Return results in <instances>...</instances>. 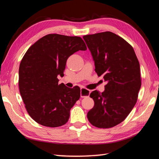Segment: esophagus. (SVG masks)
Returning <instances> with one entry per match:
<instances>
[{
  "instance_id": "esophagus-1",
  "label": "esophagus",
  "mask_w": 159,
  "mask_h": 159,
  "mask_svg": "<svg viewBox=\"0 0 159 159\" xmlns=\"http://www.w3.org/2000/svg\"><path fill=\"white\" fill-rule=\"evenodd\" d=\"M90 93V90L84 89V88H81L80 89V97L82 98H84L89 97Z\"/></svg>"
}]
</instances>
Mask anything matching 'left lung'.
Listing matches in <instances>:
<instances>
[{"label": "left lung", "instance_id": "left-lung-1", "mask_svg": "<svg viewBox=\"0 0 159 159\" xmlns=\"http://www.w3.org/2000/svg\"><path fill=\"white\" fill-rule=\"evenodd\" d=\"M98 76L107 83L105 91L90 94L94 107L87 114L90 124L108 129L120 124L132 111L141 87L140 65L131 45L112 32L83 36Z\"/></svg>", "mask_w": 159, "mask_h": 159}]
</instances>
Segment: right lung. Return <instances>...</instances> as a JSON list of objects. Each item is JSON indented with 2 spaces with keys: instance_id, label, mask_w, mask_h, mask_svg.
I'll return each mask as SVG.
<instances>
[{
  "instance_id": "add662e5",
  "label": "right lung",
  "mask_w": 159,
  "mask_h": 159,
  "mask_svg": "<svg viewBox=\"0 0 159 159\" xmlns=\"http://www.w3.org/2000/svg\"><path fill=\"white\" fill-rule=\"evenodd\" d=\"M87 49L79 37L49 34L27 50L19 66V90L27 112L37 123L58 127L69 120L80 89L58 84L57 76L64 75L68 58Z\"/></svg>"
}]
</instances>
